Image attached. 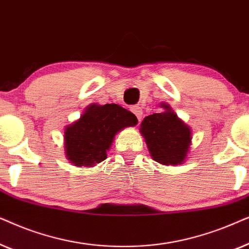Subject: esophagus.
<instances>
[{"label": "esophagus", "instance_id": "34e87169", "mask_svg": "<svg viewBox=\"0 0 249 249\" xmlns=\"http://www.w3.org/2000/svg\"><path fill=\"white\" fill-rule=\"evenodd\" d=\"M131 111L134 112V114L136 115V117H137L138 120L141 121L142 118V108L138 107H134L131 108Z\"/></svg>", "mask_w": 249, "mask_h": 249}]
</instances>
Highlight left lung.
Wrapping results in <instances>:
<instances>
[{"instance_id":"obj_1","label":"left lung","mask_w":249,"mask_h":249,"mask_svg":"<svg viewBox=\"0 0 249 249\" xmlns=\"http://www.w3.org/2000/svg\"><path fill=\"white\" fill-rule=\"evenodd\" d=\"M162 113H154L142 121L141 130L148 151L156 162L164 165L181 164L188 152L192 132L169 105Z\"/></svg>"}]
</instances>
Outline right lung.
Wrapping results in <instances>:
<instances>
[{
    "instance_id": "1",
    "label": "right lung",
    "mask_w": 249,
    "mask_h": 249,
    "mask_svg": "<svg viewBox=\"0 0 249 249\" xmlns=\"http://www.w3.org/2000/svg\"><path fill=\"white\" fill-rule=\"evenodd\" d=\"M137 122L136 115L120 105H90L64 131L68 159L76 166H93L104 161L114 135Z\"/></svg>"
}]
</instances>
